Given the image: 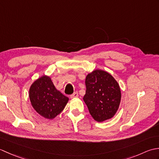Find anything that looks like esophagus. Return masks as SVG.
<instances>
[{
    "label": "esophagus",
    "instance_id": "obj_1",
    "mask_svg": "<svg viewBox=\"0 0 159 159\" xmlns=\"http://www.w3.org/2000/svg\"><path fill=\"white\" fill-rule=\"evenodd\" d=\"M78 97H79V94H78L77 92H74L73 94H72V95L70 96L71 98H78Z\"/></svg>",
    "mask_w": 159,
    "mask_h": 159
}]
</instances>
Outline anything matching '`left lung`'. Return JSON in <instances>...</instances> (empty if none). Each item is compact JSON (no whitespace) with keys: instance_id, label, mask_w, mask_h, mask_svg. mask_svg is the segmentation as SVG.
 Returning a JSON list of instances; mask_svg holds the SVG:
<instances>
[{"instance_id":"left-lung-1","label":"left lung","mask_w":159,"mask_h":159,"mask_svg":"<svg viewBox=\"0 0 159 159\" xmlns=\"http://www.w3.org/2000/svg\"><path fill=\"white\" fill-rule=\"evenodd\" d=\"M86 93L83 100L96 121L112 118L119 109L121 91L119 84L106 71L95 70L85 79Z\"/></svg>"}]
</instances>
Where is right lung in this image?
I'll use <instances>...</instances> for the list:
<instances>
[{
    "label": "right lung",
    "mask_w": 159,
    "mask_h": 159,
    "mask_svg": "<svg viewBox=\"0 0 159 159\" xmlns=\"http://www.w3.org/2000/svg\"><path fill=\"white\" fill-rule=\"evenodd\" d=\"M29 99L33 109L46 119L52 120L61 112L69 98L56 89L51 78L43 75L32 83Z\"/></svg>",
    "instance_id": "obj_1"
}]
</instances>
